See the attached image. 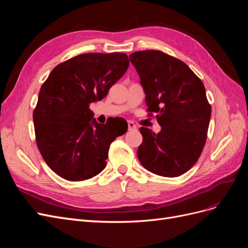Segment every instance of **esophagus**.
Instances as JSON below:
<instances>
[{"mask_svg": "<svg viewBox=\"0 0 248 248\" xmlns=\"http://www.w3.org/2000/svg\"><path fill=\"white\" fill-rule=\"evenodd\" d=\"M128 129L129 130H136L137 129V125L134 124L132 121H128Z\"/></svg>", "mask_w": 248, "mask_h": 248, "instance_id": "esophagus-1", "label": "esophagus"}]
</instances>
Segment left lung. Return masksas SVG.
<instances>
[{"instance_id": "obj_1", "label": "left lung", "mask_w": 248, "mask_h": 248, "mask_svg": "<svg viewBox=\"0 0 248 248\" xmlns=\"http://www.w3.org/2000/svg\"><path fill=\"white\" fill-rule=\"evenodd\" d=\"M146 94L148 117L161 126L156 133L140 127L138 149L141 166L163 177H178L198 161L211 117L202 81L183 61L160 50L129 56Z\"/></svg>"}]
</instances>
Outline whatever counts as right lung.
<instances>
[{"mask_svg":"<svg viewBox=\"0 0 248 248\" xmlns=\"http://www.w3.org/2000/svg\"><path fill=\"white\" fill-rule=\"evenodd\" d=\"M129 60L123 52H91L57 65L41 86L33 111L36 144L44 161L69 181L98 175L109 146L128 125L114 118L98 124L90 109L123 77Z\"/></svg>","mask_w":248,"mask_h":248,"instance_id":"right-lung-1","label":"right lung"}]
</instances>
